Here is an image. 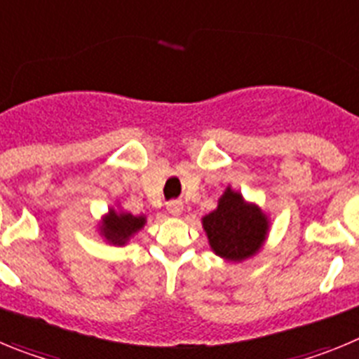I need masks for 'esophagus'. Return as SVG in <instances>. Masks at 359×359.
<instances>
[{
  "mask_svg": "<svg viewBox=\"0 0 359 359\" xmlns=\"http://www.w3.org/2000/svg\"><path fill=\"white\" fill-rule=\"evenodd\" d=\"M167 212H169L170 215H174V217H176V215H180L183 212V205L180 201L167 203Z\"/></svg>",
  "mask_w": 359,
  "mask_h": 359,
  "instance_id": "34e87169",
  "label": "esophagus"
}]
</instances>
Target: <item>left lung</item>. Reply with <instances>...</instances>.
Here are the masks:
<instances>
[{
  "mask_svg": "<svg viewBox=\"0 0 359 359\" xmlns=\"http://www.w3.org/2000/svg\"><path fill=\"white\" fill-rule=\"evenodd\" d=\"M212 252L224 261L243 262L264 246L269 219L259 205L250 203L241 192L226 187L217 208L201 219Z\"/></svg>",
  "mask_w": 359,
  "mask_h": 359,
  "instance_id": "8db88e82",
  "label": "left lung"
}]
</instances>
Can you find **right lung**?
<instances>
[{
  "instance_id": "right-lung-1",
  "label": "right lung",
  "mask_w": 359,
  "mask_h": 359,
  "mask_svg": "<svg viewBox=\"0 0 359 359\" xmlns=\"http://www.w3.org/2000/svg\"><path fill=\"white\" fill-rule=\"evenodd\" d=\"M145 223H147L145 215H133L111 207L102 221L98 223V233L113 246H126L129 239L145 226Z\"/></svg>"
}]
</instances>
